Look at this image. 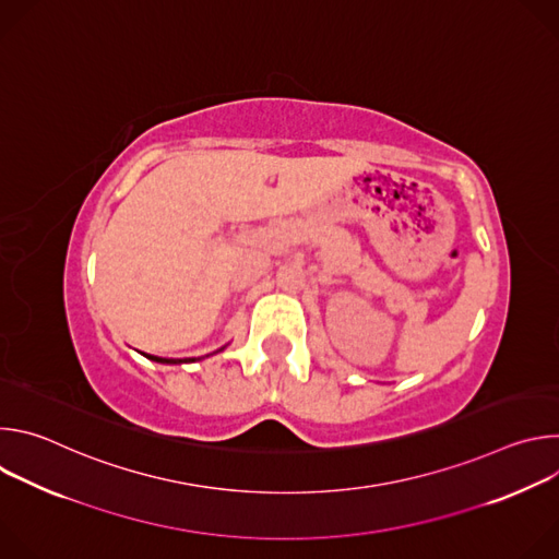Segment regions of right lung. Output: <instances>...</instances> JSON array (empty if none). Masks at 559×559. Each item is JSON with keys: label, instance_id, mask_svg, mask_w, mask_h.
<instances>
[{"label": "right lung", "instance_id": "obj_1", "mask_svg": "<svg viewBox=\"0 0 559 559\" xmlns=\"http://www.w3.org/2000/svg\"><path fill=\"white\" fill-rule=\"evenodd\" d=\"M225 347H221V349H216V352H223ZM214 352V354H216ZM147 360H154V362H162V365H183V362H194V358H188V360H181V358H158V356H150V354H143ZM197 360H201V358H197Z\"/></svg>", "mask_w": 559, "mask_h": 559}]
</instances>
